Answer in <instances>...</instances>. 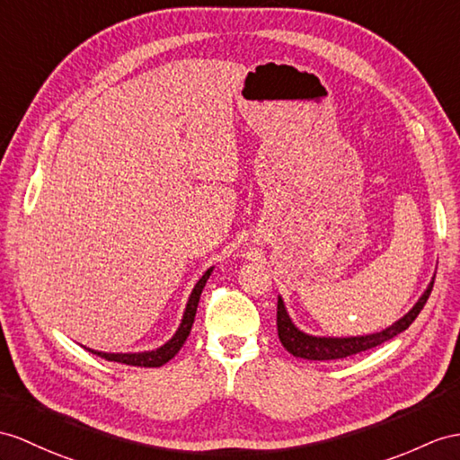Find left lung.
Listing matches in <instances>:
<instances>
[{
    "label": "left lung",
    "instance_id": "8db88e82",
    "mask_svg": "<svg viewBox=\"0 0 460 460\" xmlns=\"http://www.w3.org/2000/svg\"><path fill=\"white\" fill-rule=\"evenodd\" d=\"M433 283H435V275L431 277L428 288L423 290V295L418 298L416 305L411 306L408 314L402 316L386 330L376 332V333H367V335H349V338H326V335H310L298 330L295 326V322L288 316L283 298L279 296L277 300L279 340H281L283 347L290 355L300 357V359H308V361H335V359H345V357H351L355 353L373 349V347L392 340L394 335L410 328V323L418 318V314L425 306V302H428Z\"/></svg>",
    "mask_w": 460,
    "mask_h": 460
}]
</instances>
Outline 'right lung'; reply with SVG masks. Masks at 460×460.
Instances as JSON below:
<instances>
[{
    "label": "right lung",
    "mask_w": 460,
    "mask_h": 460,
    "mask_svg": "<svg viewBox=\"0 0 460 460\" xmlns=\"http://www.w3.org/2000/svg\"><path fill=\"white\" fill-rule=\"evenodd\" d=\"M212 269H215V267L207 269L205 275L199 279L191 296H189V300H187V306H185V312H183L181 323H179V328L172 335V340H167L164 345L158 347V349L140 351V353H105V351L89 349V347H85V349L99 355V357H103V359H107V361H115V363H122V365H132V367H162V365H165L167 361L173 359V357L177 355V351L181 349L183 343L187 341V335H189V332H191L193 322H195L200 293H203V288H205V285L208 281Z\"/></svg>",
    "instance_id": "add662e5"
}]
</instances>
